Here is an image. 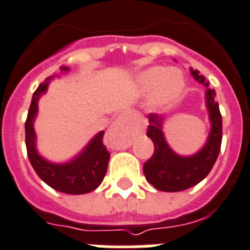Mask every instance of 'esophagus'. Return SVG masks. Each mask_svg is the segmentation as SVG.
<instances>
[{
  "label": "esophagus",
  "instance_id": "esophagus-1",
  "mask_svg": "<svg viewBox=\"0 0 250 250\" xmlns=\"http://www.w3.org/2000/svg\"><path fill=\"white\" fill-rule=\"evenodd\" d=\"M122 121H117L114 125H112V128L109 129V137L112 138V140H117L119 143H122V145H125V142H127V138L123 136V131H122Z\"/></svg>",
  "mask_w": 250,
  "mask_h": 250
}]
</instances>
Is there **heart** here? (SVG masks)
<instances>
[{
    "label": "heart",
    "mask_w": 250,
    "mask_h": 250,
    "mask_svg": "<svg viewBox=\"0 0 250 250\" xmlns=\"http://www.w3.org/2000/svg\"><path fill=\"white\" fill-rule=\"evenodd\" d=\"M141 85L145 92L151 93V103L155 108L172 104L184 89V78L176 69L153 66L141 74Z\"/></svg>",
    "instance_id": "obj_1"
}]
</instances>
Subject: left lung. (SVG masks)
Returning a JSON list of instances; mask_svg holds the SVG:
<instances>
[{"label":"left lung","mask_w":250,"mask_h":250,"mask_svg":"<svg viewBox=\"0 0 250 250\" xmlns=\"http://www.w3.org/2000/svg\"><path fill=\"white\" fill-rule=\"evenodd\" d=\"M191 74L197 82L206 86V105L209 109L211 132L205 147L196 155L180 157L167 146L162 133V117L149 113L147 136L155 145L153 155L143 165V172L147 181L153 188L166 192L186 190L203 181L215 164L221 147L223 121L219 104L215 102V90L209 88V83L197 70L191 69Z\"/></svg>","instance_id":"obj_1"}]
</instances>
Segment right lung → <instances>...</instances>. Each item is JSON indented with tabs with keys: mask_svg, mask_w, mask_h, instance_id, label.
Here are the masks:
<instances>
[{
	"mask_svg": "<svg viewBox=\"0 0 250 250\" xmlns=\"http://www.w3.org/2000/svg\"><path fill=\"white\" fill-rule=\"evenodd\" d=\"M62 70H68V68H62ZM51 78L53 77L46 78L32 95V101L25 122L27 157L39 177L54 190L70 195L86 194L101 185L107 172L110 153L103 143L104 132H99L93 138L92 142L89 143L88 147L69 164H50L40 157L35 149L34 119L38 113V101L40 95L46 92Z\"/></svg>",
	"mask_w": 250,
	"mask_h": 250,
	"instance_id": "add662e5",
	"label": "right lung"
}]
</instances>
